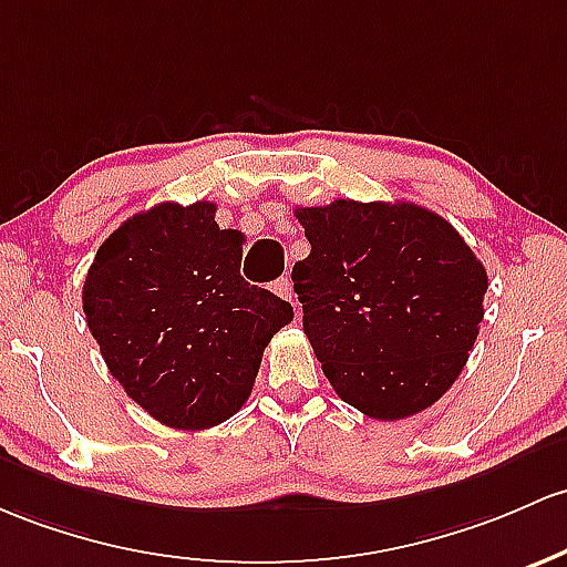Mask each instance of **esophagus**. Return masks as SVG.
Returning a JSON list of instances; mask_svg holds the SVG:
<instances>
[{
  "label": "esophagus",
  "instance_id": "esophagus-1",
  "mask_svg": "<svg viewBox=\"0 0 567 567\" xmlns=\"http://www.w3.org/2000/svg\"><path fill=\"white\" fill-rule=\"evenodd\" d=\"M274 293L288 298L290 303H296L293 301V282H290L288 277H282V279H277V282H274Z\"/></svg>",
  "mask_w": 567,
  "mask_h": 567
}]
</instances>
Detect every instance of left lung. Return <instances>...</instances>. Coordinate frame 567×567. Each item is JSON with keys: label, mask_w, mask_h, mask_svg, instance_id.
I'll use <instances>...</instances> for the list:
<instances>
[{"label": "left lung", "mask_w": 567, "mask_h": 567, "mask_svg": "<svg viewBox=\"0 0 567 567\" xmlns=\"http://www.w3.org/2000/svg\"><path fill=\"white\" fill-rule=\"evenodd\" d=\"M303 333L341 401L374 420L425 412L455 384L484 317L487 271L452 223L409 202L298 207Z\"/></svg>", "instance_id": "obj_1"}]
</instances>
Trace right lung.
<instances>
[{
	"label": "right lung",
	"mask_w": 567,
	"mask_h": 567,
	"mask_svg": "<svg viewBox=\"0 0 567 567\" xmlns=\"http://www.w3.org/2000/svg\"><path fill=\"white\" fill-rule=\"evenodd\" d=\"M215 204H155L96 250L83 312L110 374L177 431L226 422L252 393L266 344L293 307L239 274L245 236Z\"/></svg>",
	"instance_id": "1"
}]
</instances>
